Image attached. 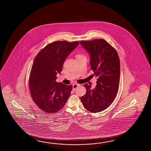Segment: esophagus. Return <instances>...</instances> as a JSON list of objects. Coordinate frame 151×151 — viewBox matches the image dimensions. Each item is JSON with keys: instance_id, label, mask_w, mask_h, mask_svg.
Listing matches in <instances>:
<instances>
[{"instance_id": "esophagus-1", "label": "esophagus", "mask_w": 151, "mask_h": 151, "mask_svg": "<svg viewBox=\"0 0 151 151\" xmlns=\"http://www.w3.org/2000/svg\"><path fill=\"white\" fill-rule=\"evenodd\" d=\"M78 86H79V84H77V83L73 84V90L74 91Z\"/></svg>"}]
</instances>
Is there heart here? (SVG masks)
I'll return each mask as SVG.
<instances>
[{"instance_id": "obj_1", "label": "heart", "mask_w": 151, "mask_h": 151, "mask_svg": "<svg viewBox=\"0 0 151 151\" xmlns=\"http://www.w3.org/2000/svg\"><path fill=\"white\" fill-rule=\"evenodd\" d=\"M83 55H77V56H76V58H79V57H83Z\"/></svg>"}]
</instances>
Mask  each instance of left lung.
Segmentation results:
<instances>
[{"label": "left lung", "instance_id": "left-lung-1", "mask_svg": "<svg viewBox=\"0 0 151 151\" xmlns=\"http://www.w3.org/2000/svg\"><path fill=\"white\" fill-rule=\"evenodd\" d=\"M80 44L90 55L91 68L97 78L94 88L85 83L86 93L80 99L91 112L106 109L116 98L120 81V60L117 52L104 39L81 41Z\"/></svg>", "mask_w": 151, "mask_h": 151}]
</instances>
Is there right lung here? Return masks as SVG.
I'll return each instance as SVG.
<instances>
[{
	"label": "right lung",
	"instance_id": "obj_1",
	"mask_svg": "<svg viewBox=\"0 0 151 151\" xmlns=\"http://www.w3.org/2000/svg\"><path fill=\"white\" fill-rule=\"evenodd\" d=\"M79 42L57 41L42 48L36 55L29 78L32 99L40 109L55 113L63 109L72 90V85L56 81L68 55Z\"/></svg>",
	"mask_w": 151,
	"mask_h": 151
}]
</instances>
